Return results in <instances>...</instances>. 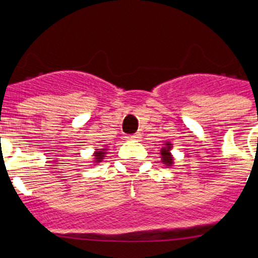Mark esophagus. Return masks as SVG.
Masks as SVG:
<instances>
[{"label": "esophagus", "instance_id": "1", "mask_svg": "<svg viewBox=\"0 0 258 258\" xmlns=\"http://www.w3.org/2000/svg\"><path fill=\"white\" fill-rule=\"evenodd\" d=\"M140 136H141L140 134L127 135V136H124V139H127V140H138V139H140Z\"/></svg>", "mask_w": 258, "mask_h": 258}]
</instances>
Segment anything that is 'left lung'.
<instances>
[{"label":"left lung","mask_w":258,"mask_h":258,"mask_svg":"<svg viewBox=\"0 0 258 258\" xmlns=\"http://www.w3.org/2000/svg\"><path fill=\"white\" fill-rule=\"evenodd\" d=\"M171 148H172V145H171L169 143H167L166 146H164L163 149L161 150L162 162H163V163H166V166H172V163H173L172 155H171V153H169Z\"/></svg>","instance_id":"1"}]
</instances>
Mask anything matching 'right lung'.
I'll use <instances>...</instances> for the list:
<instances>
[{
	"mask_svg": "<svg viewBox=\"0 0 258 258\" xmlns=\"http://www.w3.org/2000/svg\"><path fill=\"white\" fill-rule=\"evenodd\" d=\"M105 152H106V149H100L99 152L95 153V161L101 162V159L105 157Z\"/></svg>",
	"mask_w": 258,
	"mask_h": 258,
	"instance_id": "right-lung-1",
	"label": "right lung"
}]
</instances>
